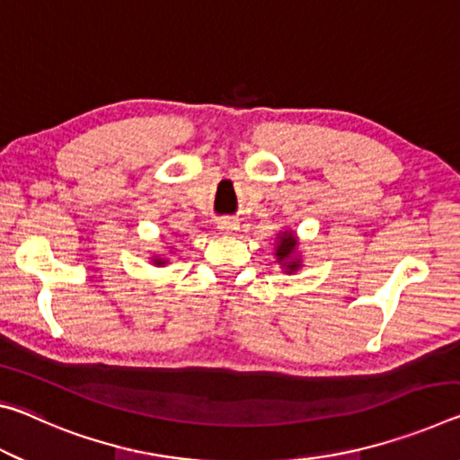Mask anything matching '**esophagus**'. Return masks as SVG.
I'll return each mask as SVG.
<instances>
[{
  "instance_id": "34e87169",
  "label": "esophagus",
  "mask_w": 460,
  "mask_h": 460,
  "mask_svg": "<svg viewBox=\"0 0 460 460\" xmlns=\"http://www.w3.org/2000/svg\"><path fill=\"white\" fill-rule=\"evenodd\" d=\"M217 227L221 233H225V235H231V233H235L239 229V221L233 217H223V218H218Z\"/></svg>"
}]
</instances>
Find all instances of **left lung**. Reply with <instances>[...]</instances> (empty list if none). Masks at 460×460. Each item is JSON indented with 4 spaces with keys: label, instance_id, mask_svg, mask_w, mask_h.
Instances as JSON below:
<instances>
[{
    "label": "left lung",
    "instance_id": "8db88e82",
    "mask_svg": "<svg viewBox=\"0 0 460 460\" xmlns=\"http://www.w3.org/2000/svg\"><path fill=\"white\" fill-rule=\"evenodd\" d=\"M295 247H296V237L293 235V233H284V235L280 237V242H279V250H276V258H279V261H286V260L290 257L291 261L287 262V270L288 272H295V270L301 266L298 264V260H295L293 258V253H295Z\"/></svg>",
    "mask_w": 460,
    "mask_h": 460
}]
</instances>
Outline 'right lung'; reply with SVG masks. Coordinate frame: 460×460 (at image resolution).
Wrapping results in <instances>:
<instances>
[{
	"label": "right lung",
	"mask_w": 460,
	"mask_h": 460,
	"mask_svg": "<svg viewBox=\"0 0 460 460\" xmlns=\"http://www.w3.org/2000/svg\"><path fill=\"white\" fill-rule=\"evenodd\" d=\"M155 264L159 266V264H165V261H162V260H155Z\"/></svg>",
	"instance_id": "1"
}]
</instances>
